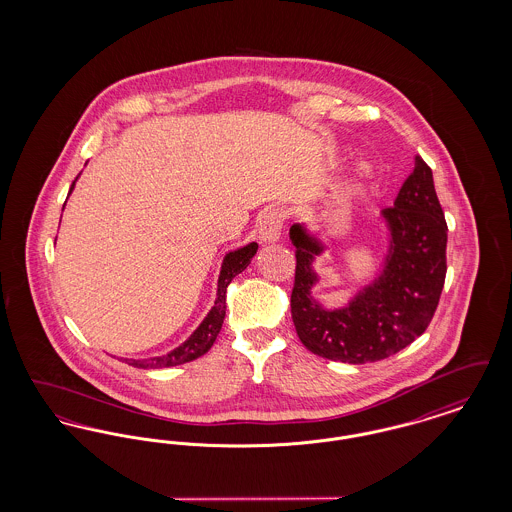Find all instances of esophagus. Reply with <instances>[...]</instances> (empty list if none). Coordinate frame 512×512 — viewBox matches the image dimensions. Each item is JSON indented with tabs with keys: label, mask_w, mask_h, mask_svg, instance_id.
I'll return each mask as SVG.
<instances>
[{
	"label": "esophagus",
	"mask_w": 512,
	"mask_h": 512,
	"mask_svg": "<svg viewBox=\"0 0 512 512\" xmlns=\"http://www.w3.org/2000/svg\"><path fill=\"white\" fill-rule=\"evenodd\" d=\"M284 228V211L282 209H268L259 224V238L265 244H276L282 238Z\"/></svg>",
	"instance_id": "obj_1"
}]
</instances>
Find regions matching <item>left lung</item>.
<instances>
[{"label":"left lung","instance_id":"left-lung-1","mask_svg":"<svg viewBox=\"0 0 512 512\" xmlns=\"http://www.w3.org/2000/svg\"><path fill=\"white\" fill-rule=\"evenodd\" d=\"M390 245L380 274L341 309H326L313 297V263L324 244L305 224H293L295 284L292 318L301 343L318 357L349 365L388 359L424 334L436 313L445 282L447 222L432 169L414 157L393 207L382 211Z\"/></svg>","mask_w":512,"mask_h":512}]
</instances>
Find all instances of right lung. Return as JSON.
Listing matches in <instances>:
<instances>
[{"label": "right lung", "instance_id": "1", "mask_svg": "<svg viewBox=\"0 0 512 512\" xmlns=\"http://www.w3.org/2000/svg\"><path fill=\"white\" fill-rule=\"evenodd\" d=\"M73 188L74 182L73 186H71V192H73ZM257 247L259 245L251 242V244L244 245V247H240L236 251L226 253V257L222 261V267H220L219 288H217L215 305L207 313V317L203 318V322L195 328L194 334L188 340L184 341L182 345H178L176 349H172L171 353L161 355V357L142 359V361L126 359L128 365L138 366V368H167V366L190 363V361H194L197 357L205 355L211 349V345L217 340L220 328H222V322H224V317H226V288L251 263L253 255L257 253Z\"/></svg>", "mask_w": 512, "mask_h": 512}]
</instances>
